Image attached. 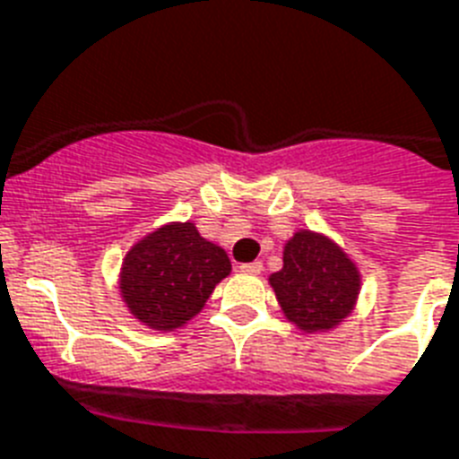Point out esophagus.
<instances>
[{"label":"esophagus","instance_id":"1","mask_svg":"<svg viewBox=\"0 0 459 459\" xmlns=\"http://www.w3.org/2000/svg\"><path fill=\"white\" fill-rule=\"evenodd\" d=\"M240 273L259 275V273H262V262H249V264H242V266H240Z\"/></svg>","mask_w":459,"mask_h":459}]
</instances>
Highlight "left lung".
<instances>
[{
	"mask_svg": "<svg viewBox=\"0 0 459 459\" xmlns=\"http://www.w3.org/2000/svg\"><path fill=\"white\" fill-rule=\"evenodd\" d=\"M285 318L301 333H327L359 301L360 271L337 242L297 230L282 249V268L268 278Z\"/></svg>",
	"mask_w": 459,
	"mask_h": 459,
	"instance_id": "left-lung-1",
	"label": "left lung"
}]
</instances>
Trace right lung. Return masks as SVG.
<instances>
[{
	"mask_svg": "<svg viewBox=\"0 0 459 459\" xmlns=\"http://www.w3.org/2000/svg\"><path fill=\"white\" fill-rule=\"evenodd\" d=\"M229 273V255L204 240L195 223L171 221L126 252L120 294L134 318L151 330L171 333L203 311Z\"/></svg>",
	"mask_w": 459,
	"mask_h": 459,
	"instance_id": "obj_1",
	"label": "right lung"
}]
</instances>
